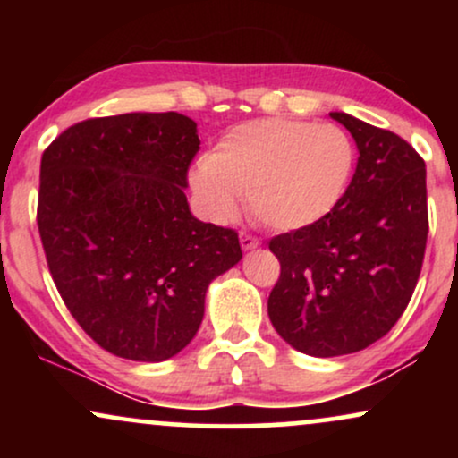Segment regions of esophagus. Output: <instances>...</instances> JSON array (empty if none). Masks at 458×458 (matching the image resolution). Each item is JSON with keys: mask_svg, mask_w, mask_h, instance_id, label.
Returning a JSON list of instances; mask_svg holds the SVG:
<instances>
[{"mask_svg": "<svg viewBox=\"0 0 458 458\" xmlns=\"http://www.w3.org/2000/svg\"><path fill=\"white\" fill-rule=\"evenodd\" d=\"M239 241H241V247H243L245 251H247V250H256V247L260 245V241L256 239V236H251V234H245V233H241Z\"/></svg>", "mask_w": 458, "mask_h": 458, "instance_id": "1", "label": "esophagus"}]
</instances>
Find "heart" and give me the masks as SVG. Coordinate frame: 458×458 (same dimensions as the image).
<instances>
[{
  "label": "heart",
  "instance_id": "b5f03b06",
  "mask_svg": "<svg viewBox=\"0 0 458 458\" xmlns=\"http://www.w3.org/2000/svg\"><path fill=\"white\" fill-rule=\"evenodd\" d=\"M355 167L344 129L295 118L239 124L193 165L189 185L202 211L228 222L241 193L259 222L273 230H303L343 202Z\"/></svg>",
  "mask_w": 458,
  "mask_h": 458
}]
</instances>
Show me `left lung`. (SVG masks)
I'll list each match as a JSON object with an SVG mask.
<instances>
[{"mask_svg": "<svg viewBox=\"0 0 458 458\" xmlns=\"http://www.w3.org/2000/svg\"><path fill=\"white\" fill-rule=\"evenodd\" d=\"M353 135L357 167L317 225L273 236L280 260L269 318L293 349L349 355L383 338L411 299L428 234L424 159L392 131L331 112Z\"/></svg>", "mask_w": 458, "mask_h": 458, "instance_id": "8db88e82", "label": "left lung"}]
</instances>
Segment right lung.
<instances>
[{
  "label": "right lung",
  "mask_w": 458,
  "mask_h": 458,
  "mask_svg": "<svg viewBox=\"0 0 458 458\" xmlns=\"http://www.w3.org/2000/svg\"><path fill=\"white\" fill-rule=\"evenodd\" d=\"M187 115L123 114L72 124L40 161L38 233L57 293L101 349L163 361L191 343L215 277L243 259L239 234L199 222Z\"/></svg>",
  "instance_id": "1"
}]
</instances>
